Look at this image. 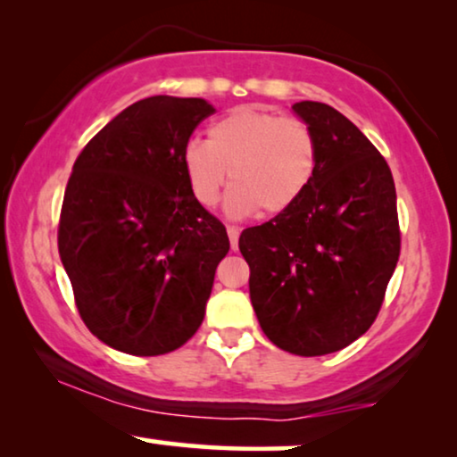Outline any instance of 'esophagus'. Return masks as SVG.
Segmentation results:
<instances>
[{
  "mask_svg": "<svg viewBox=\"0 0 457 457\" xmlns=\"http://www.w3.org/2000/svg\"><path fill=\"white\" fill-rule=\"evenodd\" d=\"M228 236H229V246H232V251H236V248H238L240 229L236 228V225H228Z\"/></svg>",
  "mask_w": 457,
  "mask_h": 457,
  "instance_id": "34e87169",
  "label": "esophagus"
}]
</instances>
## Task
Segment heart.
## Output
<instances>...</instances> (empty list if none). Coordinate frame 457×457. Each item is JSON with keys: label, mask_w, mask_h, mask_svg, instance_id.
Wrapping results in <instances>:
<instances>
[{"label": "heart", "mask_w": 457, "mask_h": 457, "mask_svg": "<svg viewBox=\"0 0 457 457\" xmlns=\"http://www.w3.org/2000/svg\"><path fill=\"white\" fill-rule=\"evenodd\" d=\"M318 137L305 120L261 106H238L209 127V142L186 144L181 167L198 204L215 206L228 178L225 211L278 215L309 190L318 171Z\"/></svg>", "instance_id": "heart-1"}]
</instances>
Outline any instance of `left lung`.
I'll list each match as a JSON object with an SVG mask.
<instances>
[{"instance_id": "obj_1", "label": "left lung", "mask_w": 457, "mask_h": 457, "mask_svg": "<svg viewBox=\"0 0 457 457\" xmlns=\"http://www.w3.org/2000/svg\"><path fill=\"white\" fill-rule=\"evenodd\" d=\"M292 111L318 137V171L238 246L261 330L282 351L315 357L374 324L401 251L397 194L385 156L345 114L309 100Z\"/></svg>"}]
</instances>
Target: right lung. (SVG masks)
Listing matches in <instances>:
<instances>
[{
  "mask_svg": "<svg viewBox=\"0 0 457 457\" xmlns=\"http://www.w3.org/2000/svg\"><path fill=\"white\" fill-rule=\"evenodd\" d=\"M212 112L203 97H145L72 165L58 253L79 315L112 349L165 355L203 324L229 238L192 196L181 152Z\"/></svg>",
  "mask_w": 457,
  "mask_h": 457,
  "instance_id": "right-lung-1",
  "label": "right lung"
}]
</instances>
